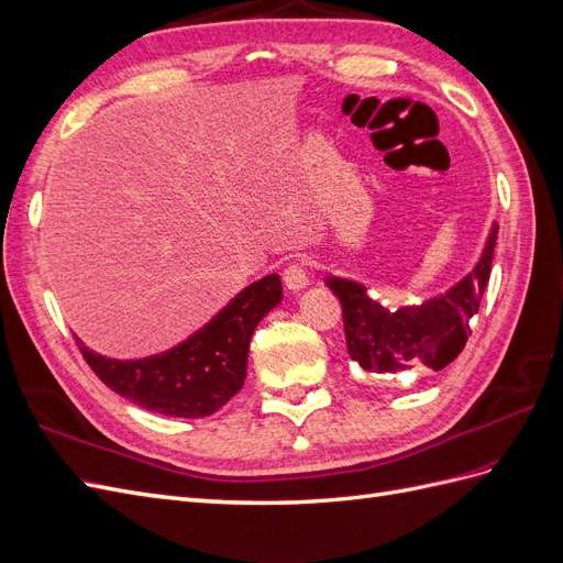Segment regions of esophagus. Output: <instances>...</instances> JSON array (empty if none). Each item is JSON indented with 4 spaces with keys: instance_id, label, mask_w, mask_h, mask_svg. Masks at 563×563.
<instances>
[{
    "instance_id": "1",
    "label": "esophagus",
    "mask_w": 563,
    "mask_h": 563,
    "mask_svg": "<svg viewBox=\"0 0 563 563\" xmlns=\"http://www.w3.org/2000/svg\"><path fill=\"white\" fill-rule=\"evenodd\" d=\"M284 286L288 291H302V288L310 286L308 269H305L302 263H291L284 269Z\"/></svg>"
}]
</instances>
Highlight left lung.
<instances>
[{"label": "left lung", "instance_id": "1", "mask_svg": "<svg viewBox=\"0 0 563 563\" xmlns=\"http://www.w3.org/2000/svg\"><path fill=\"white\" fill-rule=\"evenodd\" d=\"M498 225L493 223L479 261L446 294L389 310L366 294V286L343 277H329L327 286L343 305L347 352L368 373H397L424 364L434 371L449 366L463 352L470 319L490 277Z\"/></svg>", "mask_w": 563, "mask_h": 563}]
</instances>
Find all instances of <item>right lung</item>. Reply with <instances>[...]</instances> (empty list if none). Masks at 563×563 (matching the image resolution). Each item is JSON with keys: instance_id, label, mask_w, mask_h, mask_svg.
Here are the masks:
<instances>
[{"instance_id": "1", "label": "right lung", "mask_w": 563, "mask_h": 563, "mask_svg": "<svg viewBox=\"0 0 563 563\" xmlns=\"http://www.w3.org/2000/svg\"><path fill=\"white\" fill-rule=\"evenodd\" d=\"M279 302V275H267L236 294L197 333L145 360H108L77 343L96 376L119 397L152 413L207 418L242 389L251 335Z\"/></svg>"}]
</instances>
